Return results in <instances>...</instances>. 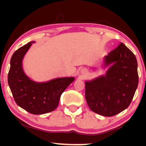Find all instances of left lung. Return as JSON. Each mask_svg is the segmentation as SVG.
I'll list each match as a JSON object with an SVG mask.
<instances>
[{
	"mask_svg": "<svg viewBox=\"0 0 146 146\" xmlns=\"http://www.w3.org/2000/svg\"><path fill=\"white\" fill-rule=\"evenodd\" d=\"M137 58L123 43L104 57V75L85 82V97L90 109L111 117L126 109L139 83Z\"/></svg>",
	"mask_w": 146,
	"mask_h": 146,
	"instance_id": "8db88e82",
	"label": "left lung"
}]
</instances>
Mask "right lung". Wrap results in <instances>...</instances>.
<instances>
[{"label": "right lung", "instance_id": "obj_1", "mask_svg": "<svg viewBox=\"0 0 146 146\" xmlns=\"http://www.w3.org/2000/svg\"><path fill=\"white\" fill-rule=\"evenodd\" d=\"M34 42H28L14 52L10 60L8 84L20 107L33 115H42L56 109L61 95L75 78H57L39 82L28 77L23 69V61Z\"/></svg>", "mask_w": 146, "mask_h": 146}]
</instances>
